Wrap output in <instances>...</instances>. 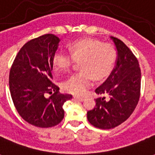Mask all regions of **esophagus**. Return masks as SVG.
<instances>
[{
  "mask_svg": "<svg viewBox=\"0 0 155 155\" xmlns=\"http://www.w3.org/2000/svg\"><path fill=\"white\" fill-rule=\"evenodd\" d=\"M73 99L75 101H84V97H73Z\"/></svg>",
  "mask_w": 155,
  "mask_h": 155,
  "instance_id": "obj_1",
  "label": "esophagus"
}]
</instances>
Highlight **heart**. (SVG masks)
I'll return each instance as SVG.
<instances>
[{
  "label": "heart",
  "instance_id": "b5f03b06",
  "mask_svg": "<svg viewBox=\"0 0 155 155\" xmlns=\"http://www.w3.org/2000/svg\"><path fill=\"white\" fill-rule=\"evenodd\" d=\"M68 54L58 51L53 56V66L56 72H66L71 68L73 60H80L81 71L74 74L62 84L66 92L74 95H84L92 85L93 77L101 80L113 70L117 51L113 45L102 43L89 38L75 40L69 45Z\"/></svg>",
  "mask_w": 155,
  "mask_h": 155
}]
</instances>
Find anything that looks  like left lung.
<instances>
[{
	"label": "left lung",
	"mask_w": 155,
	"mask_h": 155,
	"mask_svg": "<svg viewBox=\"0 0 155 155\" xmlns=\"http://www.w3.org/2000/svg\"><path fill=\"white\" fill-rule=\"evenodd\" d=\"M117 51L114 69L107 80L95 90L100 96L94 108L87 112L90 124L103 130L115 128L127 120L134 111L140 98L141 69L137 58L126 45L111 37Z\"/></svg>",
	"instance_id": "8db88e82"
}]
</instances>
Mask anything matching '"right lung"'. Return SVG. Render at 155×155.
Wrapping results in <instances>:
<instances>
[{"label": "right lung", "instance_id": "obj_1", "mask_svg": "<svg viewBox=\"0 0 155 155\" xmlns=\"http://www.w3.org/2000/svg\"><path fill=\"white\" fill-rule=\"evenodd\" d=\"M59 38L51 34L26 42L16 56L9 71V90L21 117L40 128L53 127L64 117L63 104L72 98L62 94L52 82L53 56ZM47 93L52 94L46 98Z\"/></svg>", "mask_w": 155, "mask_h": 155}]
</instances>
